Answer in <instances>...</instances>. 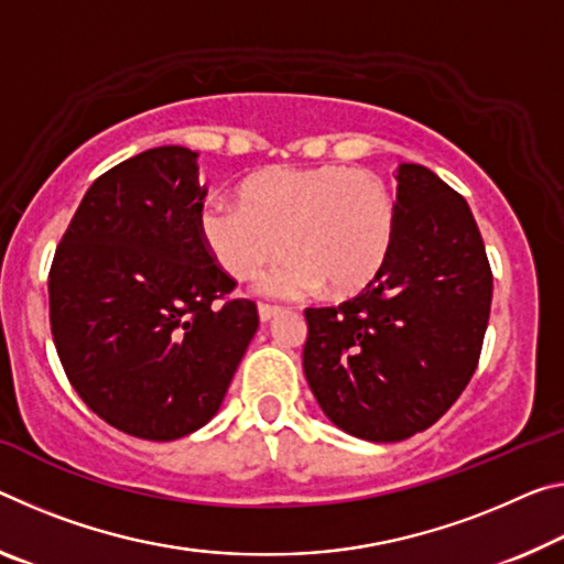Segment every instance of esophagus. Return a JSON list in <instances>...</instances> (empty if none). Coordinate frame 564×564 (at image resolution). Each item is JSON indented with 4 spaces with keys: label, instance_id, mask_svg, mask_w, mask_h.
<instances>
[{
    "label": "esophagus",
    "instance_id": "1",
    "mask_svg": "<svg viewBox=\"0 0 564 564\" xmlns=\"http://www.w3.org/2000/svg\"><path fill=\"white\" fill-rule=\"evenodd\" d=\"M279 314H281V306H271V303H261V306H258V316H261L263 324L273 321Z\"/></svg>",
    "mask_w": 564,
    "mask_h": 564
}]
</instances>
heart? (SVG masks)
Here are the masks:
<instances>
[{
  "label": "heart",
  "mask_w": 564,
  "mask_h": 564,
  "mask_svg": "<svg viewBox=\"0 0 564 564\" xmlns=\"http://www.w3.org/2000/svg\"><path fill=\"white\" fill-rule=\"evenodd\" d=\"M198 234L216 263L238 281L265 275L268 296H330L366 289L387 263L397 200L369 170L348 165L268 167L240 185V200L213 198L198 210Z\"/></svg>",
  "instance_id": "b5f03b06"
}]
</instances>
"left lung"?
<instances>
[{
	"label": "left lung",
	"mask_w": 564,
	"mask_h": 564,
	"mask_svg": "<svg viewBox=\"0 0 564 564\" xmlns=\"http://www.w3.org/2000/svg\"><path fill=\"white\" fill-rule=\"evenodd\" d=\"M387 263L341 306L306 308L303 373L324 414L366 442L432 426L467 387L489 324L491 268L467 200L424 165L397 170Z\"/></svg>",
	"instance_id": "left-lung-1"
}]
</instances>
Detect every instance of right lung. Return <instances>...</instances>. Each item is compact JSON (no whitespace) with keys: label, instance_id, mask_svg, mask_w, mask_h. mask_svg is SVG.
Segmentation results:
<instances>
[{"label":"right lung","instance_id":"right-lung-1","mask_svg":"<svg viewBox=\"0 0 564 564\" xmlns=\"http://www.w3.org/2000/svg\"><path fill=\"white\" fill-rule=\"evenodd\" d=\"M198 153L145 150L89 185L50 268V326L79 399L107 424L173 442L216 416L258 308L198 234ZM223 300L220 307L215 303Z\"/></svg>","mask_w":564,"mask_h":564}]
</instances>
